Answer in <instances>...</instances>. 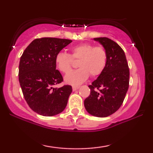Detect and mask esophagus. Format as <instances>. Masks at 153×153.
Here are the masks:
<instances>
[{"mask_svg": "<svg viewBox=\"0 0 153 153\" xmlns=\"http://www.w3.org/2000/svg\"><path fill=\"white\" fill-rule=\"evenodd\" d=\"M79 85H72V90L73 91H76V90L79 89Z\"/></svg>", "mask_w": 153, "mask_h": 153, "instance_id": "1", "label": "esophagus"}]
</instances>
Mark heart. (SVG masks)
Here are the masks:
<instances>
[{"label": "heart", "instance_id": "heart-1", "mask_svg": "<svg viewBox=\"0 0 153 153\" xmlns=\"http://www.w3.org/2000/svg\"><path fill=\"white\" fill-rule=\"evenodd\" d=\"M79 59L80 68L66 75L65 80L72 85L83 83L89 76L95 77L101 74L105 68L108 54L103 46H95L91 43H81L71 49V55L66 52L56 54L55 62L60 72L65 74L69 71L73 65V59Z\"/></svg>", "mask_w": 153, "mask_h": 153}]
</instances>
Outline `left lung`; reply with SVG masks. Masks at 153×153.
Wrapping results in <instances>:
<instances>
[{"label":"left lung","mask_w":153,"mask_h":153,"mask_svg":"<svg viewBox=\"0 0 153 153\" xmlns=\"http://www.w3.org/2000/svg\"><path fill=\"white\" fill-rule=\"evenodd\" d=\"M105 48L108 59L103 72L88 87L90 95L84 100L85 109L96 117H107L118 110L129 88V69L122 48L108 37H96Z\"/></svg>","instance_id":"8db88e82"}]
</instances>
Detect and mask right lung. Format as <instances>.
Segmentation results:
<instances>
[{
	"mask_svg": "<svg viewBox=\"0 0 153 153\" xmlns=\"http://www.w3.org/2000/svg\"><path fill=\"white\" fill-rule=\"evenodd\" d=\"M71 39L42 37L33 40L21 56L19 80L23 95L33 111L44 116L61 113L66 107L72 88L65 85H53L63 81L56 70V54L72 42Z\"/></svg>",
	"mask_w": 153,
	"mask_h": 153,
	"instance_id": "1",
	"label": "right lung"
}]
</instances>
